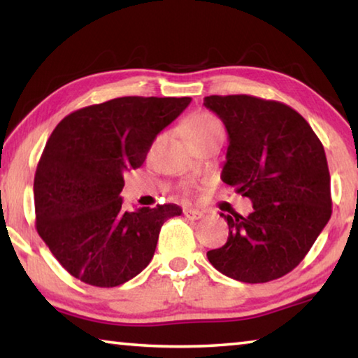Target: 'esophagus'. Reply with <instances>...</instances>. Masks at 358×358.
<instances>
[{
	"mask_svg": "<svg viewBox=\"0 0 358 358\" xmlns=\"http://www.w3.org/2000/svg\"><path fill=\"white\" fill-rule=\"evenodd\" d=\"M183 213H185V216L187 217V220H191V221L202 220V217H203V213H202V211L194 210V208H185V210H183Z\"/></svg>",
	"mask_w": 358,
	"mask_h": 358,
	"instance_id": "esophagus-1",
	"label": "esophagus"
}]
</instances>
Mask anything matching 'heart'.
Segmentation results:
<instances>
[{
	"instance_id": "1",
	"label": "heart",
	"mask_w": 358,
	"mask_h": 358,
	"mask_svg": "<svg viewBox=\"0 0 358 358\" xmlns=\"http://www.w3.org/2000/svg\"><path fill=\"white\" fill-rule=\"evenodd\" d=\"M185 136L189 142H197L202 138L222 136L221 123L208 113H196L186 120L183 126Z\"/></svg>"
}]
</instances>
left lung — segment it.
<instances>
[{"label": "left lung", "instance_id": "left-lung-1", "mask_svg": "<svg viewBox=\"0 0 358 358\" xmlns=\"http://www.w3.org/2000/svg\"><path fill=\"white\" fill-rule=\"evenodd\" d=\"M203 106L226 126L221 178L250 197L252 213L224 215L226 245L207 252L222 275L268 282L299 265L331 216L330 172L308 121L278 101L248 94L207 96Z\"/></svg>", "mask_w": 358, "mask_h": 358}]
</instances>
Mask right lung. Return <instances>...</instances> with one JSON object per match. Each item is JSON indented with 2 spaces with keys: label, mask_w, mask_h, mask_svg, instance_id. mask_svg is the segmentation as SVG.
Listing matches in <instances>:
<instances>
[{
  "label": "right lung",
  "mask_w": 358,
  "mask_h": 358,
  "mask_svg": "<svg viewBox=\"0 0 358 358\" xmlns=\"http://www.w3.org/2000/svg\"><path fill=\"white\" fill-rule=\"evenodd\" d=\"M191 98L124 96L69 113L53 129L34 175L36 229L69 273L115 287L150 264L175 203L128 211L123 173L143 164L159 132Z\"/></svg>",
  "instance_id": "add662e5"
}]
</instances>
